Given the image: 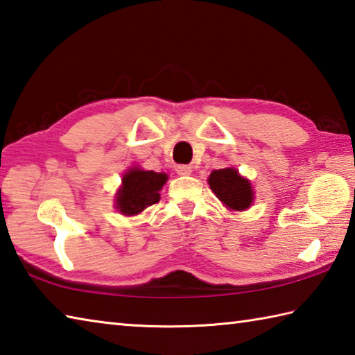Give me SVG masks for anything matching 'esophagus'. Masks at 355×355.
I'll return each mask as SVG.
<instances>
[{
	"instance_id": "obj_1",
	"label": "esophagus",
	"mask_w": 355,
	"mask_h": 355,
	"mask_svg": "<svg viewBox=\"0 0 355 355\" xmlns=\"http://www.w3.org/2000/svg\"><path fill=\"white\" fill-rule=\"evenodd\" d=\"M177 173H180V175H189V173L192 172V168L191 166H184V164H180L175 168Z\"/></svg>"
}]
</instances>
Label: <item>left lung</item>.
Wrapping results in <instances>:
<instances>
[{
	"label": "left lung",
	"mask_w": 355,
	"mask_h": 355,
	"mask_svg": "<svg viewBox=\"0 0 355 355\" xmlns=\"http://www.w3.org/2000/svg\"><path fill=\"white\" fill-rule=\"evenodd\" d=\"M207 182H209L212 192L229 209L243 211L251 206L254 198L251 183L246 178L240 177L234 168L214 171Z\"/></svg>",
	"instance_id": "left-lung-1"
}]
</instances>
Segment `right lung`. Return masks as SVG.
Instances as JSON below:
<instances>
[{
  "mask_svg": "<svg viewBox=\"0 0 355 355\" xmlns=\"http://www.w3.org/2000/svg\"><path fill=\"white\" fill-rule=\"evenodd\" d=\"M168 180L166 173L130 169L123 177V186L116 196V207L124 215H135L159 201L158 191Z\"/></svg>",
  "mask_w": 355,
  "mask_h": 355,
  "instance_id": "add662e5",
  "label": "right lung"
}]
</instances>
